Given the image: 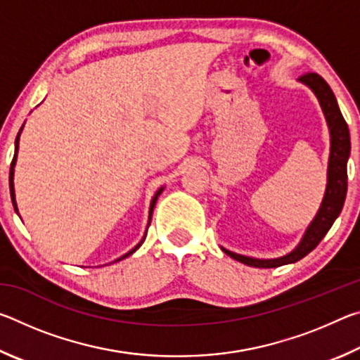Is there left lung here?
<instances>
[{
	"label": "left lung",
	"instance_id": "1",
	"mask_svg": "<svg viewBox=\"0 0 360 360\" xmlns=\"http://www.w3.org/2000/svg\"><path fill=\"white\" fill-rule=\"evenodd\" d=\"M302 84L308 85L313 90L316 98L319 100L322 112L326 115L328 130H330V157H328V168H327V187L324 198H322L321 208L318 214L314 216L313 222L308 225L304 231L302 241L294 251L283 255L278 259H254L248 255L235 254L229 249L221 248L222 251L230 255L231 259L241 262V264L255 266V268H275L285 264H294V262L303 259L304 255L309 254L313 249L319 245L321 240L324 238L326 233L335 222V219L340 216L343 210L346 191H348V158L351 152V139L349 129L346 120L341 115L337 98L328 87V84L316 72H307L298 77Z\"/></svg>",
	"mask_w": 360,
	"mask_h": 360
}]
</instances>
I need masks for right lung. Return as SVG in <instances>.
Segmentation results:
<instances>
[{"label":"right lung","instance_id":"1","mask_svg":"<svg viewBox=\"0 0 360 360\" xmlns=\"http://www.w3.org/2000/svg\"><path fill=\"white\" fill-rule=\"evenodd\" d=\"M22 129H23V125H22ZM22 129H20V131H19V135H17V138H15V152H14V158H12V163H11V169H9V191H11V198H12V205H14V210H15V212H19V210H17V203H15V192H14V167H15V162H17V152H19V139H20V133H22ZM163 192V187H160L158 188V191L155 192V195H154V198H152V202H150V208H149V222H150V217H152V211H154V206H155V203H157V198H158V195H160ZM146 240V235L143 236V240L138 243V245L131 249V251H129L127 252L125 255H122L120 259H117L115 262H119V260H122V259H125V257H129V255H131L133 252L136 251V249L143 245V241Z\"/></svg>","mask_w":360,"mask_h":360}]
</instances>
